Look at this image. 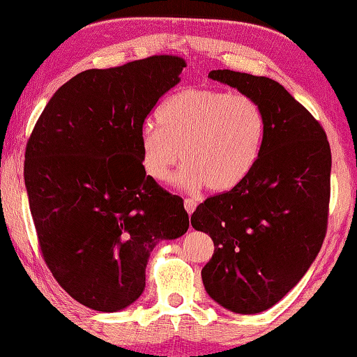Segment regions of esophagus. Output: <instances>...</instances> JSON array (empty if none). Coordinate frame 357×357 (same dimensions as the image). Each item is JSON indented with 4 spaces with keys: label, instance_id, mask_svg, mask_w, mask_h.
Segmentation results:
<instances>
[{
    "label": "esophagus",
    "instance_id": "obj_1",
    "mask_svg": "<svg viewBox=\"0 0 357 357\" xmlns=\"http://www.w3.org/2000/svg\"><path fill=\"white\" fill-rule=\"evenodd\" d=\"M183 206H185V209H187V213L191 214L196 209V206H198V203H196L193 198H187V199L183 201Z\"/></svg>",
    "mask_w": 357,
    "mask_h": 357
}]
</instances>
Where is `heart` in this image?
<instances>
[{
    "label": "heart",
    "mask_w": 357,
    "mask_h": 357,
    "mask_svg": "<svg viewBox=\"0 0 357 357\" xmlns=\"http://www.w3.org/2000/svg\"><path fill=\"white\" fill-rule=\"evenodd\" d=\"M158 123L142 128V164L154 182L167 183L182 158L178 183L227 191L256 166L264 140V112L246 93L188 89L167 98Z\"/></svg>",
    "instance_id": "1"
}]
</instances>
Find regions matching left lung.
Masks as SVG:
<instances>
[{
  "label": "left lung",
  "mask_w": 357,
  "mask_h": 357,
  "mask_svg": "<svg viewBox=\"0 0 357 357\" xmlns=\"http://www.w3.org/2000/svg\"><path fill=\"white\" fill-rule=\"evenodd\" d=\"M209 77L255 98L266 132L250 175L191 214V225L214 241L201 277L220 306L257 314L280 301L320 251L332 153L324 127L278 82L229 69Z\"/></svg>",
  "instance_id": "1"
}]
</instances>
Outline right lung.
<instances>
[{"label":"right lung","instance_id":"1","mask_svg":"<svg viewBox=\"0 0 357 357\" xmlns=\"http://www.w3.org/2000/svg\"><path fill=\"white\" fill-rule=\"evenodd\" d=\"M183 58L156 54L80 72L54 93L25 146L24 178L41 256L75 301L116 312L140 298L149 252L188 230L183 199L142 164L153 107Z\"/></svg>","mask_w":357,"mask_h":357}]
</instances>
